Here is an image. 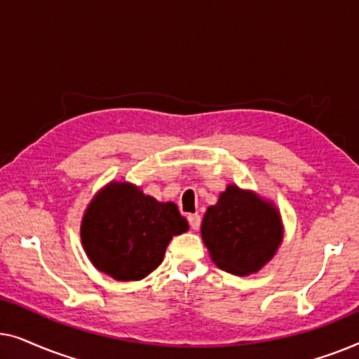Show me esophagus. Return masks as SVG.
Segmentation results:
<instances>
[{
    "mask_svg": "<svg viewBox=\"0 0 359 359\" xmlns=\"http://www.w3.org/2000/svg\"><path fill=\"white\" fill-rule=\"evenodd\" d=\"M188 222H189V225H191V229L198 230L199 225H201V215H199V214H191V215H188Z\"/></svg>",
    "mask_w": 359,
    "mask_h": 359,
    "instance_id": "1",
    "label": "esophagus"
}]
</instances>
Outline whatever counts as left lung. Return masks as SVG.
<instances>
[{
  "mask_svg": "<svg viewBox=\"0 0 359 359\" xmlns=\"http://www.w3.org/2000/svg\"><path fill=\"white\" fill-rule=\"evenodd\" d=\"M210 258L224 271L248 276L274 257L283 242L279 210L252 191L229 184L201 224Z\"/></svg>",
  "mask_w": 359,
  "mask_h": 359,
  "instance_id": "8db88e82",
  "label": "left lung"
}]
</instances>
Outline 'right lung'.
<instances>
[{
	"mask_svg": "<svg viewBox=\"0 0 359 359\" xmlns=\"http://www.w3.org/2000/svg\"><path fill=\"white\" fill-rule=\"evenodd\" d=\"M188 229L176 204L112 181L91 199L80 235L96 269L117 281H139L160 266L170 240Z\"/></svg>",
	"mask_w": 359,
	"mask_h": 359,
	"instance_id": "add662e5",
	"label": "right lung"
}]
</instances>
